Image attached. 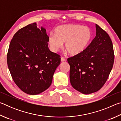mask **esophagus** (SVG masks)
Wrapping results in <instances>:
<instances>
[{
	"label": "esophagus",
	"mask_w": 121,
	"mask_h": 121,
	"mask_svg": "<svg viewBox=\"0 0 121 121\" xmlns=\"http://www.w3.org/2000/svg\"><path fill=\"white\" fill-rule=\"evenodd\" d=\"M66 60H65V59L63 57H61V62H64V61H65Z\"/></svg>",
	"instance_id": "obj_1"
}]
</instances>
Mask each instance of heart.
Wrapping results in <instances>:
<instances>
[{
  "label": "heart",
  "mask_w": 121,
  "mask_h": 121,
  "mask_svg": "<svg viewBox=\"0 0 121 121\" xmlns=\"http://www.w3.org/2000/svg\"><path fill=\"white\" fill-rule=\"evenodd\" d=\"M92 33L87 26L77 24H67L58 26L55 29V34H51L48 42L51 50L56 52L65 48L71 56H77L84 51L91 40Z\"/></svg>",
  "instance_id": "b5f03b06"
}]
</instances>
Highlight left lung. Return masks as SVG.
Returning a JSON list of instances; mask_svg holds the SVG:
<instances>
[{
	"mask_svg": "<svg viewBox=\"0 0 121 121\" xmlns=\"http://www.w3.org/2000/svg\"><path fill=\"white\" fill-rule=\"evenodd\" d=\"M95 27L96 36L86 50L67 59L71 85L86 95L97 92L103 86L114 62L111 39L98 24Z\"/></svg>",
	"mask_w": 121,
	"mask_h": 121,
	"instance_id": "8db88e82",
	"label": "left lung"
}]
</instances>
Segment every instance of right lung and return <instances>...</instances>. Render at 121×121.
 Listing matches in <instances>:
<instances>
[{
	"instance_id": "right-lung-1",
	"label": "right lung",
	"mask_w": 121,
	"mask_h": 121,
	"mask_svg": "<svg viewBox=\"0 0 121 121\" xmlns=\"http://www.w3.org/2000/svg\"><path fill=\"white\" fill-rule=\"evenodd\" d=\"M36 22L14 34L7 54L8 67L16 85L29 95H38L50 86L60 56L48 48V36Z\"/></svg>"
}]
</instances>
